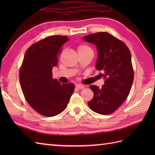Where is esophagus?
I'll use <instances>...</instances> for the list:
<instances>
[{
    "mask_svg": "<svg viewBox=\"0 0 155 155\" xmlns=\"http://www.w3.org/2000/svg\"><path fill=\"white\" fill-rule=\"evenodd\" d=\"M76 87H77V88H78V89H83V88H84L83 85H81V84H77Z\"/></svg>",
    "mask_w": 155,
    "mask_h": 155,
    "instance_id": "1",
    "label": "esophagus"
}]
</instances>
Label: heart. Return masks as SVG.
<instances>
[{
	"mask_svg": "<svg viewBox=\"0 0 155 155\" xmlns=\"http://www.w3.org/2000/svg\"><path fill=\"white\" fill-rule=\"evenodd\" d=\"M78 51H92V50H91V48L90 47H88V46L82 45H80L79 47H78Z\"/></svg>",
	"mask_w": 155,
	"mask_h": 155,
	"instance_id": "obj_1",
	"label": "heart"
}]
</instances>
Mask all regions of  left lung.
<instances>
[{"instance_id": "8db88e82", "label": "left lung", "mask_w": 155, "mask_h": 155, "mask_svg": "<svg viewBox=\"0 0 155 155\" xmlns=\"http://www.w3.org/2000/svg\"><path fill=\"white\" fill-rule=\"evenodd\" d=\"M83 40L96 46L97 60L95 67L101 71L104 84L101 88L91 85L94 97L88 103L92 110L109 114L116 110L129 94L134 79L129 49L123 42L106 32L91 34Z\"/></svg>"}]
</instances>
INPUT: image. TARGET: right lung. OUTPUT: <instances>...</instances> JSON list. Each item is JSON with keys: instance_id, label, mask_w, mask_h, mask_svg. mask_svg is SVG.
<instances>
[{"instance_id": "obj_1", "label": "right lung", "mask_w": 155, "mask_h": 155, "mask_svg": "<svg viewBox=\"0 0 155 155\" xmlns=\"http://www.w3.org/2000/svg\"><path fill=\"white\" fill-rule=\"evenodd\" d=\"M69 41L66 36H51L31 45L26 51L19 73L26 101L43 116L62 113L74 91L73 83H61L52 78L61 48Z\"/></svg>"}]
</instances>
